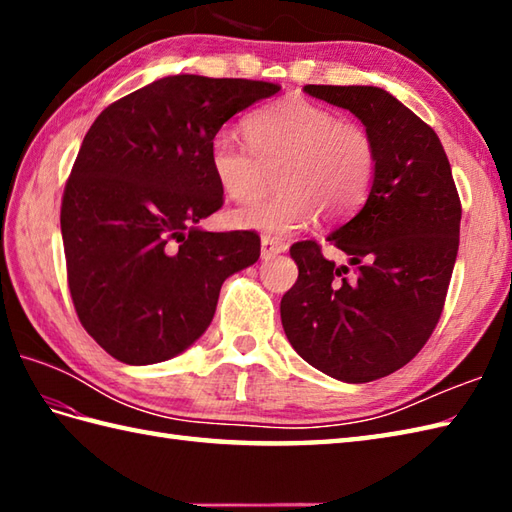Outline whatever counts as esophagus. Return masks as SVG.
<instances>
[{
  "mask_svg": "<svg viewBox=\"0 0 512 512\" xmlns=\"http://www.w3.org/2000/svg\"><path fill=\"white\" fill-rule=\"evenodd\" d=\"M286 248L288 244L281 242L277 237H270V235L262 237V259H270L279 253H286Z\"/></svg>",
  "mask_w": 512,
  "mask_h": 512,
  "instance_id": "obj_1",
  "label": "esophagus"
}]
</instances>
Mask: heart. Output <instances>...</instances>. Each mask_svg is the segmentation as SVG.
Returning <instances> with one entry per match:
<instances>
[{"instance_id": "obj_1", "label": "heart", "mask_w": 512, "mask_h": 512, "mask_svg": "<svg viewBox=\"0 0 512 512\" xmlns=\"http://www.w3.org/2000/svg\"><path fill=\"white\" fill-rule=\"evenodd\" d=\"M246 143L217 132L209 143V165L228 200L250 202L268 187L275 171L279 191L264 202L233 213L237 226L268 235L306 228L319 211L341 220L367 198L376 176V143L363 125L339 121L328 107L288 96L259 107L244 121Z\"/></svg>"}]
</instances>
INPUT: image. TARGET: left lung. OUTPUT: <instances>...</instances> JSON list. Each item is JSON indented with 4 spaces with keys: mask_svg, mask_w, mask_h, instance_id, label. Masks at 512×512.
<instances>
[{
    "mask_svg": "<svg viewBox=\"0 0 512 512\" xmlns=\"http://www.w3.org/2000/svg\"><path fill=\"white\" fill-rule=\"evenodd\" d=\"M350 110L376 143L367 202L328 235L347 255L334 264L314 239L290 246L299 277L281 299L290 345L345 383L389 376L436 330L460 246L462 204L438 134L372 85H306Z\"/></svg>",
    "mask_w": 512,
    "mask_h": 512,
    "instance_id": "8db88e82",
    "label": "left lung"
}]
</instances>
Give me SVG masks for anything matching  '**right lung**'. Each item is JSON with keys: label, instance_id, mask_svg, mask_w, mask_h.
<instances>
[{"label": "right lung", "instance_id": "obj_1", "mask_svg": "<svg viewBox=\"0 0 512 512\" xmlns=\"http://www.w3.org/2000/svg\"><path fill=\"white\" fill-rule=\"evenodd\" d=\"M281 85L165 76L99 114L61 200L76 317L116 361H167L209 328L226 277L259 259L255 231L209 233L222 209L209 165L220 127Z\"/></svg>", "mask_w": 512, "mask_h": 512}]
</instances>
